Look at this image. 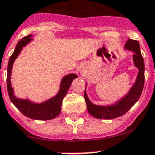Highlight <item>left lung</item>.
Instances as JSON below:
<instances>
[{
  "label": "left lung",
  "instance_id": "1",
  "mask_svg": "<svg viewBox=\"0 0 155 155\" xmlns=\"http://www.w3.org/2000/svg\"><path fill=\"white\" fill-rule=\"evenodd\" d=\"M125 48L134 52V65L138 68L136 82L134 84L130 92L123 99L118 101L116 104L110 106H101L93 104L87 98V96L84 91V99L87 104L88 113L94 117L98 119H114L124 115L131 107L137 101L142 94L145 81V65L144 60L140 51V45L137 40L129 39L125 43Z\"/></svg>",
  "mask_w": 155,
  "mask_h": 155
}]
</instances>
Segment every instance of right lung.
Wrapping results in <instances>:
<instances>
[{
  "instance_id": "obj_1",
  "label": "right lung",
  "mask_w": 155,
  "mask_h": 155,
  "mask_svg": "<svg viewBox=\"0 0 155 155\" xmlns=\"http://www.w3.org/2000/svg\"><path fill=\"white\" fill-rule=\"evenodd\" d=\"M30 37H31V35H28L26 37L23 38L22 39H21L18 42L13 54L10 56V58L8 60V68H7V90H8V94L12 103L25 117L34 119V120H51V119H53L58 115H59L63 98L67 94L72 80L75 78H77L78 76L75 74H70V75L64 76L62 80V82H61L60 89H59L58 94L56 95L55 97H54L53 98L48 100L43 103L35 104L30 102L28 100L18 99L16 97H14L13 89L11 86L10 81L12 67H13V63L15 60V58L20 54L22 47H25V45L32 40V38Z\"/></svg>"
}]
</instances>
